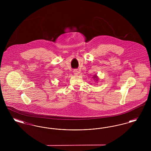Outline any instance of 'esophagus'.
<instances>
[{"label":"esophagus","mask_w":151,"mask_h":151,"mask_svg":"<svg viewBox=\"0 0 151 151\" xmlns=\"http://www.w3.org/2000/svg\"><path fill=\"white\" fill-rule=\"evenodd\" d=\"M73 73H74L75 75H78V74L79 73V71H78V70H76V69L74 70L73 71Z\"/></svg>","instance_id":"obj_1"}]
</instances>
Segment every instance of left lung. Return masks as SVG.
I'll return each mask as SVG.
<instances>
[{
	"label": "left lung",
	"mask_w": 151,
	"mask_h": 151,
	"mask_svg": "<svg viewBox=\"0 0 151 151\" xmlns=\"http://www.w3.org/2000/svg\"><path fill=\"white\" fill-rule=\"evenodd\" d=\"M94 78H96V79L98 80V79H97V76H94Z\"/></svg>",
	"instance_id": "left-lung-1"
}]
</instances>
